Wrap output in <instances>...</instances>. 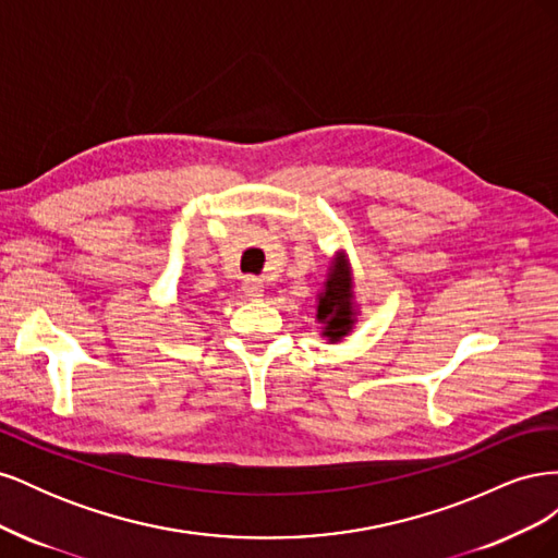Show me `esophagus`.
<instances>
[{
	"instance_id": "1",
	"label": "esophagus",
	"mask_w": 558,
	"mask_h": 558,
	"mask_svg": "<svg viewBox=\"0 0 558 558\" xmlns=\"http://www.w3.org/2000/svg\"><path fill=\"white\" fill-rule=\"evenodd\" d=\"M242 291L246 293V298L258 300V298L265 295V286H263V281L256 279V277H246V279L242 281Z\"/></svg>"
}]
</instances>
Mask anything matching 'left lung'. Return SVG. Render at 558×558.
Listing matches in <instances>:
<instances>
[{
  "label": "left lung",
  "instance_id": "8db88e82",
  "mask_svg": "<svg viewBox=\"0 0 558 558\" xmlns=\"http://www.w3.org/2000/svg\"><path fill=\"white\" fill-rule=\"evenodd\" d=\"M361 307L353 295V272L347 251H335L330 258L326 281L316 293V324L320 326V337L328 344L342 342L356 326Z\"/></svg>",
  "mask_w": 558,
  "mask_h": 558
}]
</instances>
